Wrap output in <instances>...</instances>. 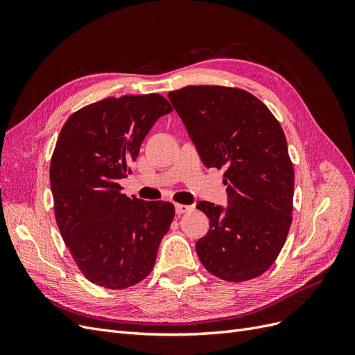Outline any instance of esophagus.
Masks as SVG:
<instances>
[{"label":"esophagus","mask_w":355,"mask_h":355,"mask_svg":"<svg viewBox=\"0 0 355 355\" xmlns=\"http://www.w3.org/2000/svg\"><path fill=\"white\" fill-rule=\"evenodd\" d=\"M175 209H176V214H182V213L189 211L191 206H187V204H175Z\"/></svg>","instance_id":"obj_1"}]
</instances>
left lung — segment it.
Wrapping results in <instances>:
<instances>
[{
  "instance_id": "8db88e82",
  "label": "left lung",
  "mask_w": 355,
  "mask_h": 355,
  "mask_svg": "<svg viewBox=\"0 0 355 355\" xmlns=\"http://www.w3.org/2000/svg\"><path fill=\"white\" fill-rule=\"evenodd\" d=\"M206 167L225 168L228 207L200 201L210 230L197 241L206 270L240 283L262 275L292 225L295 170L283 128L252 93L187 85L168 93Z\"/></svg>"
}]
</instances>
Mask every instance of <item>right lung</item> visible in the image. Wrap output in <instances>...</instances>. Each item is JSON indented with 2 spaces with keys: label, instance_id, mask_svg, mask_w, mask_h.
<instances>
[{
  "label": "right lung",
  "instance_id": "1",
  "mask_svg": "<svg viewBox=\"0 0 355 355\" xmlns=\"http://www.w3.org/2000/svg\"><path fill=\"white\" fill-rule=\"evenodd\" d=\"M173 111L157 93L106 98L63 124L50 163L55 218L81 274L93 284L127 288L153 271L175 218L167 201L123 194L145 136Z\"/></svg>",
  "mask_w": 355,
  "mask_h": 355
}]
</instances>
